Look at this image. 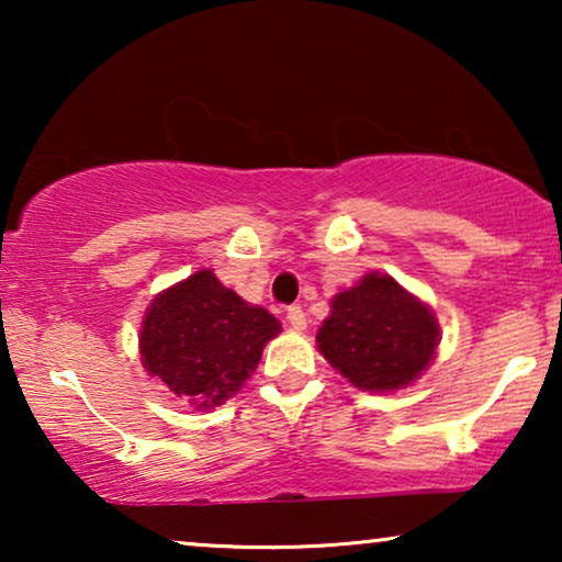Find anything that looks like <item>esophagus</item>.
I'll list each match as a JSON object with an SVG mask.
<instances>
[{"label":"esophagus","mask_w":562,"mask_h":562,"mask_svg":"<svg viewBox=\"0 0 562 562\" xmlns=\"http://www.w3.org/2000/svg\"><path fill=\"white\" fill-rule=\"evenodd\" d=\"M286 319H289V325L294 327V329H304L306 327V317H304V310L302 306H289L286 310Z\"/></svg>","instance_id":"1"}]
</instances>
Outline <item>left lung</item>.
Returning a JSON list of instances; mask_svg holds the SVG:
<instances>
[{"mask_svg":"<svg viewBox=\"0 0 562 562\" xmlns=\"http://www.w3.org/2000/svg\"><path fill=\"white\" fill-rule=\"evenodd\" d=\"M329 306L317 348L356 389H406L432 363L440 342L435 314L389 273H366Z\"/></svg>","mask_w":562,"mask_h":562,"instance_id":"1","label":"left lung"}]
</instances>
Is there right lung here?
<instances>
[{
  "label": "right lung",
  "instance_id": "1",
  "mask_svg": "<svg viewBox=\"0 0 562 562\" xmlns=\"http://www.w3.org/2000/svg\"><path fill=\"white\" fill-rule=\"evenodd\" d=\"M279 333L273 314L243 302L202 268L153 299L143 317L140 358L176 396L212 409L240 391Z\"/></svg>",
  "mask_w": 562,
  "mask_h": 562
}]
</instances>
